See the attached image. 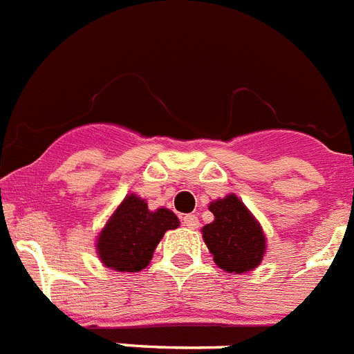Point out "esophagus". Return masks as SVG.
<instances>
[{"mask_svg": "<svg viewBox=\"0 0 354 354\" xmlns=\"http://www.w3.org/2000/svg\"><path fill=\"white\" fill-rule=\"evenodd\" d=\"M183 223L189 229H197L198 227V216L197 214H184Z\"/></svg>", "mask_w": 354, "mask_h": 354, "instance_id": "obj_1", "label": "esophagus"}]
</instances>
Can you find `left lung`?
Returning a JSON list of instances; mask_svg holds the SVG:
<instances>
[{
  "label": "left lung",
  "mask_w": 354,
  "mask_h": 354,
  "mask_svg": "<svg viewBox=\"0 0 354 354\" xmlns=\"http://www.w3.org/2000/svg\"><path fill=\"white\" fill-rule=\"evenodd\" d=\"M214 220L202 227V238L216 267L229 274H245L261 265L267 238L249 207L229 193L209 204Z\"/></svg>",
  "instance_id": "8db88e82"
}]
</instances>
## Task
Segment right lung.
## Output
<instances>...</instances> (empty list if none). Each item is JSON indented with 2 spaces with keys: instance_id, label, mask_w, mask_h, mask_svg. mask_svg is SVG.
Returning a JSON list of instances; mask_svg holds the SVG:
<instances>
[{
  "instance_id": "1",
  "label": "right lung",
  "mask_w": 354,
  "mask_h": 354,
  "mask_svg": "<svg viewBox=\"0 0 354 354\" xmlns=\"http://www.w3.org/2000/svg\"><path fill=\"white\" fill-rule=\"evenodd\" d=\"M179 225L174 211L168 207L148 209L145 198L129 193L98 232L96 254L111 270L140 272L150 265L165 232Z\"/></svg>"
}]
</instances>
